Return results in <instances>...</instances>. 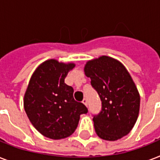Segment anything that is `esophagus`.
Segmentation results:
<instances>
[{
	"instance_id": "obj_1",
	"label": "esophagus",
	"mask_w": 160,
	"mask_h": 160,
	"mask_svg": "<svg viewBox=\"0 0 160 160\" xmlns=\"http://www.w3.org/2000/svg\"><path fill=\"white\" fill-rule=\"evenodd\" d=\"M82 103L83 104H84V105H85V106H87V105H88V103H87V100H86V99H84V100H82Z\"/></svg>"
}]
</instances>
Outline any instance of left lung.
Here are the masks:
<instances>
[{
  "label": "left lung",
  "instance_id": "1",
  "mask_svg": "<svg viewBox=\"0 0 160 160\" xmlns=\"http://www.w3.org/2000/svg\"><path fill=\"white\" fill-rule=\"evenodd\" d=\"M85 73L101 100V111L93 117L100 138L114 141L130 132L139 112L140 97L131 76L114 58L102 55L89 60Z\"/></svg>",
  "mask_w": 160,
  "mask_h": 160
}]
</instances>
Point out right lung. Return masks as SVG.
Wrapping results in <instances>:
<instances>
[{
	"mask_svg": "<svg viewBox=\"0 0 160 160\" xmlns=\"http://www.w3.org/2000/svg\"><path fill=\"white\" fill-rule=\"evenodd\" d=\"M73 63L48 60L35 70L24 96V108L30 121L42 135L65 139L75 132L80 114H86L83 103L75 101L74 90L65 83Z\"/></svg>",
	"mask_w": 160,
	"mask_h": 160,
	"instance_id": "add662e5",
	"label": "right lung"
}]
</instances>
